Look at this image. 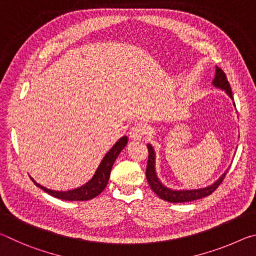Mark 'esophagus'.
Listing matches in <instances>:
<instances>
[{
    "instance_id": "obj_1",
    "label": "esophagus",
    "mask_w": 256,
    "mask_h": 256,
    "mask_svg": "<svg viewBox=\"0 0 256 256\" xmlns=\"http://www.w3.org/2000/svg\"><path fill=\"white\" fill-rule=\"evenodd\" d=\"M130 138L133 141H141L144 140V138L146 136V128L142 126V125L138 124L136 126H133L130 131Z\"/></svg>"
}]
</instances>
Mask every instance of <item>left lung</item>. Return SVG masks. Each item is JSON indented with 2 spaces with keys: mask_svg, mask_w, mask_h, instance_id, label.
Segmentation results:
<instances>
[{
  "mask_svg": "<svg viewBox=\"0 0 256 256\" xmlns=\"http://www.w3.org/2000/svg\"><path fill=\"white\" fill-rule=\"evenodd\" d=\"M212 84L216 86V88L224 90L228 96L234 100L230 84H229L226 74H224V72L218 66H216V74H214V79L212 80ZM234 106H235V102H234ZM146 146H148V151H149L148 164H146V180H148L151 190H152L160 198H162L164 201H168L172 203H182V202L198 200V198L210 196V194L214 193V190L218 188V186L222 183L224 176H226L228 172L227 170L226 172H224L222 176H220V178L218 180H216L214 184L210 186H206V188H198V190H172L170 188H166V186L159 180L157 172H156V168H154V164H156L154 149L151 144H146Z\"/></svg>",
  "mask_w": 256,
  "mask_h": 256,
  "instance_id": "1",
  "label": "left lung"
}]
</instances>
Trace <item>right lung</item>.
<instances>
[{"label": "right lung", "mask_w": 256, "mask_h": 256, "mask_svg": "<svg viewBox=\"0 0 256 256\" xmlns=\"http://www.w3.org/2000/svg\"><path fill=\"white\" fill-rule=\"evenodd\" d=\"M126 144H128V136L120 138V140L112 146V149L105 154V157L102 158L100 164H99L96 172H94V175L92 176V178L90 180L88 183H86L84 185H82L78 188L70 190H53L46 188L40 184L36 183L32 178V180L36 184V186H38V188H42V190H45V192L48 193L50 196L60 198V200H66V201L92 200V198L99 196V194L104 190V188L107 186L112 164H114V162L116 160V158H118V156L120 154V151L125 148V146Z\"/></svg>", "instance_id": "right-lung-1"}]
</instances>
